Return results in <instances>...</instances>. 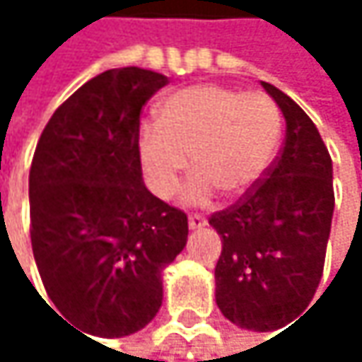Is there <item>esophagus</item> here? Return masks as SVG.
Returning a JSON list of instances; mask_svg holds the SVG:
<instances>
[{
	"label": "esophagus",
	"instance_id": "1",
	"mask_svg": "<svg viewBox=\"0 0 362 362\" xmlns=\"http://www.w3.org/2000/svg\"><path fill=\"white\" fill-rule=\"evenodd\" d=\"M205 224H207V220H205L203 216H197V214H194V216H188V228H190V230L203 228Z\"/></svg>",
	"mask_w": 362,
	"mask_h": 362
}]
</instances>
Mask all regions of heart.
<instances>
[{
	"label": "heart",
	"mask_w": 362,
	"mask_h": 362,
	"mask_svg": "<svg viewBox=\"0 0 362 362\" xmlns=\"http://www.w3.org/2000/svg\"><path fill=\"white\" fill-rule=\"evenodd\" d=\"M281 134L283 117L270 96L192 86L161 103L159 121L140 125L138 159L146 186L159 199L174 197L190 163L194 174L182 199L186 205H207L216 190L226 199L252 192L276 157Z\"/></svg>",
	"instance_id": "heart-1"
}]
</instances>
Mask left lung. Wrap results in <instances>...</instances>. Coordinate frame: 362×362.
Wrapping results in <instances>:
<instances>
[{
	"mask_svg": "<svg viewBox=\"0 0 362 362\" xmlns=\"http://www.w3.org/2000/svg\"><path fill=\"white\" fill-rule=\"evenodd\" d=\"M262 88L285 117V144L266 178L209 224L222 239L216 304L243 329L293 321L319 287L333 218V165L313 119L279 88Z\"/></svg>",
	"mask_w": 362,
	"mask_h": 362,
	"instance_id": "8db88e82",
	"label": "left lung"
}]
</instances>
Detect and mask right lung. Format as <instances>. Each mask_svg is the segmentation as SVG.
Instances as JSON below:
<instances>
[{
    "instance_id": "right-lung-1",
    "label": "right lung",
    "mask_w": 362,
    "mask_h": 362,
    "mask_svg": "<svg viewBox=\"0 0 362 362\" xmlns=\"http://www.w3.org/2000/svg\"><path fill=\"white\" fill-rule=\"evenodd\" d=\"M168 81L138 66L105 71L56 109L37 142L33 255L49 300L83 335L148 325L161 274L188 239L186 214L146 188L138 159L140 110Z\"/></svg>"
}]
</instances>
